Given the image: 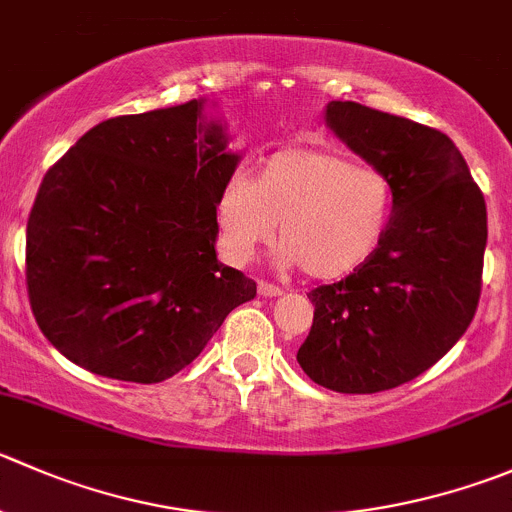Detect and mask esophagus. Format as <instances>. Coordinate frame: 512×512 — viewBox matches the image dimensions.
I'll list each match as a JSON object with an SVG mask.
<instances>
[{"label":"esophagus","instance_id":"34e87169","mask_svg":"<svg viewBox=\"0 0 512 512\" xmlns=\"http://www.w3.org/2000/svg\"><path fill=\"white\" fill-rule=\"evenodd\" d=\"M257 292H260L262 297H277V295H282L280 287L272 285V282H260V285H257Z\"/></svg>","mask_w":512,"mask_h":512}]
</instances>
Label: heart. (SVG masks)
Returning <instances> with one entry per match:
<instances>
[{
  "label": "heart",
  "mask_w": 512,
  "mask_h": 512,
  "mask_svg": "<svg viewBox=\"0 0 512 512\" xmlns=\"http://www.w3.org/2000/svg\"><path fill=\"white\" fill-rule=\"evenodd\" d=\"M393 207V182L377 167L327 147H287L267 157L252 180L227 182L217 225L225 250L250 260L275 240L280 222L282 265H300L315 280H337L375 255Z\"/></svg>",
  "instance_id": "1"
}]
</instances>
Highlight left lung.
<instances>
[{"mask_svg":"<svg viewBox=\"0 0 512 512\" xmlns=\"http://www.w3.org/2000/svg\"><path fill=\"white\" fill-rule=\"evenodd\" d=\"M330 130L393 182L375 255L307 292L315 317L297 362L335 393L398 388L440 360L478 310L488 212L458 147L440 130L357 102H330Z\"/></svg>","mask_w":512,"mask_h":512,"instance_id":"1","label":"left lung"}]
</instances>
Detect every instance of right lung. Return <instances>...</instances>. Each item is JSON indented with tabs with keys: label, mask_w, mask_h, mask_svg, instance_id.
Listing matches in <instances>:
<instances>
[{
	"label": "right lung",
	"mask_w": 512,
	"mask_h": 512,
	"mask_svg": "<svg viewBox=\"0 0 512 512\" xmlns=\"http://www.w3.org/2000/svg\"><path fill=\"white\" fill-rule=\"evenodd\" d=\"M237 162L190 99L99 122L49 167L27 222V292L67 360L162 382L257 295L215 252L217 200Z\"/></svg>",
	"instance_id": "add662e5"
}]
</instances>
